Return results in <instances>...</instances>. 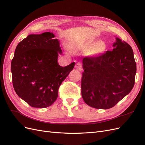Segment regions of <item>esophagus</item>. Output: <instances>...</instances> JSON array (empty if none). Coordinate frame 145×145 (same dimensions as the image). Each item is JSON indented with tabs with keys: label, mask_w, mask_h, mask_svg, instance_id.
I'll return each instance as SVG.
<instances>
[{
	"label": "esophagus",
	"mask_w": 145,
	"mask_h": 145,
	"mask_svg": "<svg viewBox=\"0 0 145 145\" xmlns=\"http://www.w3.org/2000/svg\"><path fill=\"white\" fill-rule=\"evenodd\" d=\"M76 68L79 70V71H82V64L80 62H77L76 65Z\"/></svg>",
	"instance_id": "obj_1"
}]
</instances>
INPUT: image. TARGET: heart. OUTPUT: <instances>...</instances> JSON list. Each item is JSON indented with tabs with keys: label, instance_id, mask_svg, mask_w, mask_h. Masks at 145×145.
Masks as SVG:
<instances>
[{
	"label": "heart",
	"instance_id": "heart-1",
	"mask_svg": "<svg viewBox=\"0 0 145 145\" xmlns=\"http://www.w3.org/2000/svg\"><path fill=\"white\" fill-rule=\"evenodd\" d=\"M77 47L78 49L83 51L90 50L92 54L99 55L103 53L106 50V46L103 41H99L95 43V39H90L84 42L79 43Z\"/></svg>",
	"mask_w": 145,
	"mask_h": 145
}]
</instances>
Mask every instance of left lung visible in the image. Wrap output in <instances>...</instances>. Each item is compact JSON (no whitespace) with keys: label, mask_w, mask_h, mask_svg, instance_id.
Instances as JSON below:
<instances>
[{"label":"left lung","mask_w":145,"mask_h":145,"mask_svg":"<svg viewBox=\"0 0 145 145\" xmlns=\"http://www.w3.org/2000/svg\"><path fill=\"white\" fill-rule=\"evenodd\" d=\"M113 50L83 59L82 96L89 106L111 108L133 88L136 63L131 46L116 37Z\"/></svg>","instance_id":"1"}]
</instances>
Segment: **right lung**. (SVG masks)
Masks as SVG:
<instances>
[{
    "label": "right lung",
    "mask_w": 145,
    "mask_h": 145,
    "mask_svg": "<svg viewBox=\"0 0 145 145\" xmlns=\"http://www.w3.org/2000/svg\"><path fill=\"white\" fill-rule=\"evenodd\" d=\"M54 37L50 32L29 35L17 45L11 61L16 93L34 108H44L54 103L59 86L75 65H59L58 56L62 51Z\"/></svg>",
    "instance_id": "add662e5"
}]
</instances>
